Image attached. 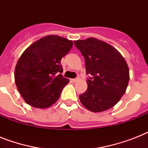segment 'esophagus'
<instances>
[{"instance_id": "esophagus-1", "label": "esophagus", "mask_w": 148, "mask_h": 148, "mask_svg": "<svg viewBox=\"0 0 148 148\" xmlns=\"http://www.w3.org/2000/svg\"><path fill=\"white\" fill-rule=\"evenodd\" d=\"M79 80V76H77L76 77V78H74V79H71V81H73V82H76L77 81H78Z\"/></svg>"}]
</instances>
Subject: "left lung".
<instances>
[{"label":"left lung","mask_w":148,"mask_h":148,"mask_svg":"<svg viewBox=\"0 0 148 148\" xmlns=\"http://www.w3.org/2000/svg\"><path fill=\"white\" fill-rule=\"evenodd\" d=\"M84 58L88 89L79 95L81 103L90 111L110 109L124 95L129 81V69L120 52L97 38L74 40Z\"/></svg>","instance_id":"8db88e82"}]
</instances>
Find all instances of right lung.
<instances>
[{"label": "right lung", "mask_w": 148, "mask_h": 148, "mask_svg": "<svg viewBox=\"0 0 148 148\" xmlns=\"http://www.w3.org/2000/svg\"><path fill=\"white\" fill-rule=\"evenodd\" d=\"M73 42L57 35H48L30 45L17 61L15 83L29 105L45 108L54 103L69 80L63 77L60 60Z\"/></svg>", "instance_id": "obj_1"}]
</instances>
